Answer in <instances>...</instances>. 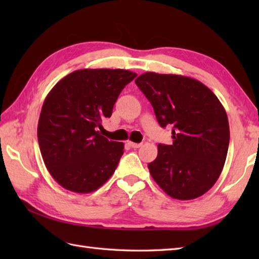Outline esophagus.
Segmentation results:
<instances>
[{
	"label": "esophagus",
	"instance_id": "34e87169",
	"mask_svg": "<svg viewBox=\"0 0 259 259\" xmlns=\"http://www.w3.org/2000/svg\"><path fill=\"white\" fill-rule=\"evenodd\" d=\"M129 145L131 148H140L142 146V144H136V142L133 141H129Z\"/></svg>",
	"mask_w": 259,
	"mask_h": 259
}]
</instances>
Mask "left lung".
<instances>
[{
	"label": "left lung",
	"instance_id": "left-lung-1",
	"mask_svg": "<svg viewBox=\"0 0 259 259\" xmlns=\"http://www.w3.org/2000/svg\"><path fill=\"white\" fill-rule=\"evenodd\" d=\"M136 84L152 104L159 124L171 126L172 145H158L148 168L168 196L191 200L221 176L229 145L227 113L200 81L178 74L146 72Z\"/></svg>",
	"mask_w": 259,
	"mask_h": 259
}]
</instances>
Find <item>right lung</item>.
<instances>
[{
	"instance_id": "1",
	"label": "right lung",
	"mask_w": 259,
	"mask_h": 259,
	"mask_svg": "<svg viewBox=\"0 0 259 259\" xmlns=\"http://www.w3.org/2000/svg\"><path fill=\"white\" fill-rule=\"evenodd\" d=\"M136 76L121 69L76 70L48 93L37 140L49 172L64 189L89 194L113 175L124 145L101 135L102 121Z\"/></svg>"
}]
</instances>
